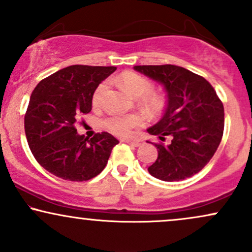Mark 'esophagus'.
I'll return each mask as SVG.
<instances>
[{"label": "esophagus", "mask_w": 252, "mask_h": 252, "mask_svg": "<svg viewBox=\"0 0 252 252\" xmlns=\"http://www.w3.org/2000/svg\"><path fill=\"white\" fill-rule=\"evenodd\" d=\"M123 142L130 144V146H134V147H140L144 144V142L142 140H124Z\"/></svg>", "instance_id": "obj_1"}]
</instances>
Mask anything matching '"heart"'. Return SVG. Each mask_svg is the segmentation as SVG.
I'll return each instance as SVG.
<instances>
[{"label":"heart","instance_id":"1","mask_svg":"<svg viewBox=\"0 0 252 252\" xmlns=\"http://www.w3.org/2000/svg\"><path fill=\"white\" fill-rule=\"evenodd\" d=\"M118 85L126 91L130 96L135 98L142 97V104L144 108L150 112H156L162 106V100L158 94H153V84L148 79L135 73V72H124L117 78ZM105 90V85L102 84L96 90L94 94V102L96 103L102 92ZM143 120L138 115H128V116H116L109 117L105 121V126L112 134L117 136H128L131 132V129L136 126H142Z\"/></svg>","mask_w":252,"mask_h":252}]
</instances>
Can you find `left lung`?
Returning a JSON list of instances; mask_svg holds the SVG:
<instances>
[{
	"label": "left lung",
	"instance_id": "8db88e82",
	"mask_svg": "<svg viewBox=\"0 0 252 252\" xmlns=\"http://www.w3.org/2000/svg\"><path fill=\"white\" fill-rule=\"evenodd\" d=\"M163 86V116L147 129L168 144L155 143L158 158L148 172L162 181H180L196 174L218 149L224 131V106L205 78L175 65L134 66ZM147 142L150 143L149 141Z\"/></svg>",
	"mask_w": 252,
	"mask_h": 252
}]
</instances>
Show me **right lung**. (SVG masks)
<instances>
[{"mask_svg": "<svg viewBox=\"0 0 252 252\" xmlns=\"http://www.w3.org/2000/svg\"><path fill=\"white\" fill-rule=\"evenodd\" d=\"M115 71V66L72 65L45 78L32 92L25 116L28 146L53 175L86 181L105 168L117 138L102 132L89 140L74 124L91 111L98 85Z\"/></svg>", "mask_w": 252, "mask_h": 252, "instance_id": "add662e5", "label": "right lung"}]
</instances>
